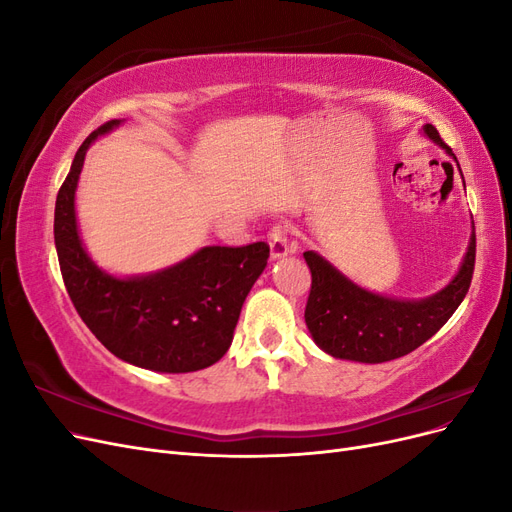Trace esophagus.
<instances>
[{
    "label": "esophagus",
    "instance_id": "34e87169",
    "mask_svg": "<svg viewBox=\"0 0 512 512\" xmlns=\"http://www.w3.org/2000/svg\"><path fill=\"white\" fill-rule=\"evenodd\" d=\"M267 241H269V247H271V258L273 260L286 256L292 250V247H290V237H288V228L282 226V224H277V226H273L269 230Z\"/></svg>",
    "mask_w": 512,
    "mask_h": 512
}]
</instances>
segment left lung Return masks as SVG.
Returning a JSON list of instances; mask_svg holds the SVG:
<instances>
[{"instance_id": "8db88e82", "label": "left lung", "mask_w": 512, "mask_h": 512, "mask_svg": "<svg viewBox=\"0 0 512 512\" xmlns=\"http://www.w3.org/2000/svg\"><path fill=\"white\" fill-rule=\"evenodd\" d=\"M423 130L433 143L455 158L453 149L442 141L431 123ZM303 258L312 271L305 324L314 342L335 359L384 363L425 344L466 299L476 260V232L472 230L468 252L448 286L418 301L382 297L356 286L316 252H305Z\"/></svg>"}]
</instances>
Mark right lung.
<instances>
[{
    "mask_svg": "<svg viewBox=\"0 0 512 512\" xmlns=\"http://www.w3.org/2000/svg\"><path fill=\"white\" fill-rule=\"evenodd\" d=\"M106 121L79 147L55 203V247L76 312L106 350L136 367L185 374L218 363L230 348L247 292L267 267L265 241L209 245L158 273L115 277L85 252L74 192L89 145L119 126Z\"/></svg>",
    "mask_w": 512,
    "mask_h": 512,
    "instance_id": "add662e5",
    "label": "right lung"
}]
</instances>
